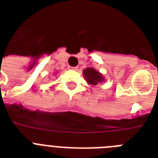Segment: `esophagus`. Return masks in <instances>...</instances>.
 <instances>
[{
  "mask_svg": "<svg viewBox=\"0 0 158 158\" xmlns=\"http://www.w3.org/2000/svg\"><path fill=\"white\" fill-rule=\"evenodd\" d=\"M70 69H73V70H77L78 69V66H74V67H69Z\"/></svg>",
  "mask_w": 158,
  "mask_h": 158,
  "instance_id": "1",
  "label": "esophagus"
}]
</instances>
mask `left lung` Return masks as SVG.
Returning a JSON list of instances; mask_svg holds the SVG:
<instances>
[{
	"label": "left lung",
	"mask_w": 158,
	"mask_h": 158,
	"mask_svg": "<svg viewBox=\"0 0 158 158\" xmlns=\"http://www.w3.org/2000/svg\"><path fill=\"white\" fill-rule=\"evenodd\" d=\"M83 73H84V79H86L88 84L90 85H97L98 84V83L104 81L103 75L94 68H90V67L86 68Z\"/></svg>",
	"instance_id": "8db88e82"
}]
</instances>
